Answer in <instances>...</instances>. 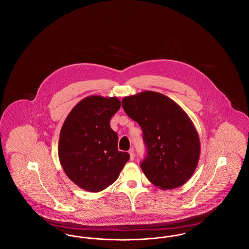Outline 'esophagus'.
Masks as SVG:
<instances>
[{
  "mask_svg": "<svg viewBox=\"0 0 249 249\" xmlns=\"http://www.w3.org/2000/svg\"><path fill=\"white\" fill-rule=\"evenodd\" d=\"M129 154H130V160H133L135 154H134V150L132 148H130V150H129Z\"/></svg>",
  "mask_w": 249,
  "mask_h": 249,
  "instance_id": "1",
  "label": "esophagus"
}]
</instances>
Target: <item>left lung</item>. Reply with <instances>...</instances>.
Listing matches in <instances>:
<instances>
[{"instance_id":"left-lung-1","label":"left lung","mask_w":249,"mask_h":249,"mask_svg":"<svg viewBox=\"0 0 249 249\" xmlns=\"http://www.w3.org/2000/svg\"><path fill=\"white\" fill-rule=\"evenodd\" d=\"M122 107L142 128L147 154L141 168L146 178L162 190L188 182L198 165L201 144L187 113L169 97L149 90L124 97Z\"/></svg>"}]
</instances>
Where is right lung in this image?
Masks as SVG:
<instances>
[{"instance_id": "add662e5", "label": "right lung", "mask_w": 249, "mask_h": 249, "mask_svg": "<svg viewBox=\"0 0 249 249\" xmlns=\"http://www.w3.org/2000/svg\"><path fill=\"white\" fill-rule=\"evenodd\" d=\"M117 97L84 98L64 120L59 133V162L71 181L89 192L112 185L130 160L118 149V134L110 119L119 111Z\"/></svg>"}]
</instances>
